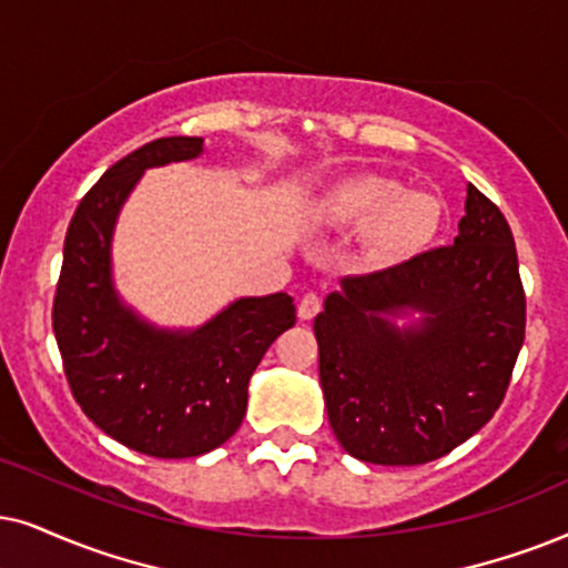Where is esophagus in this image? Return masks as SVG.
I'll return each instance as SVG.
<instances>
[{
    "mask_svg": "<svg viewBox=\"0 0 568 568\" xmlns=\"http://www.w3.org/2000/svg\"><path fill=\"white\" fill-rule=\"evenodd\" d=\"M322 308V298L317 293H306V296H301L298 301V317L301 320H314L320 314Z\"/></svg>",
    "mask_w": 568,
    "mask_h": 568,
    "instance_id": "1",
    "label": "esophagus"
}]
</instances>
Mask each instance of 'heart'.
<instances>
[{
	"label": "heart",
	"instance_id": "heart-1",
	"mask_svg": "<svg viewBox=\"0 0 568 568\" xmlns=\"http://www.w3.org/2000/svg\"><path fill=\"white\" fill-rule=\"evenodd\" d=\"M320 220L341 231H367L379 262H400L425 251L440 231L445 206L433 191H406L396 178L356 175L322 199Z\"/></svg>",
	"mask_w": 568,
	"mask_h": 568
}]
</instances>
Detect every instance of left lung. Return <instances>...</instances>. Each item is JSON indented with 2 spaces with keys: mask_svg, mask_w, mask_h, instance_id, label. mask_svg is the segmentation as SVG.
<instances>
[{
  "mask_svg": "<svg viewBox=\"0 0 568 568\" xmlns=\"http://www.w3.org/2000/svg\"><path fill=\"white\" fill-rule=\"evenodd\" d=\"M422 311L419 326L386 320ZM527 298L511 227L469 183L450 246L343 280L314 320L337 443L358 462H435L479 433L511 383Z\"/></svg>",
  "mask_w": 568,
  "mask_h": 568,
  "instance_id": "obj_1",
  "label": "left lung"
}]
</instances>
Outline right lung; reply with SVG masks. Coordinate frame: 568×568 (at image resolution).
Wrapping results in <instances>:
<instances>
[{"label": "right lung", "mask_w": 568, "mask_h": 568, "mask_svg": "<svg viewBox=\"0 0 568 568\" xmlns=\"http://www.w3.org/2000/svg\"><path fill=\"white\" fill-rule=\"evenodd\" d=\"M201 139L170 135L135 149L91 185L64 235L52 327L83 414L139 454L191 458L241 427L248 379L296 322L288 293L241 298L193 333H164L120 304L110 241L120 206L156 164L193 160Z\"/></svg>", "instance_id": "obj_1"}]
</instances>
